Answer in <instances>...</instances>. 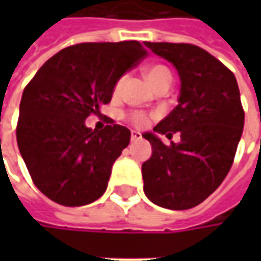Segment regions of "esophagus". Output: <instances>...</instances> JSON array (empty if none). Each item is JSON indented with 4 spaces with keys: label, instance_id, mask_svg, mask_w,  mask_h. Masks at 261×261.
I'll return each instance as SVG.
<instances>
[{
    "label": "esophagus",
    "instance_id": "esophagus-1",
    "mask_svg": "<svg viewBox=\"0 0 261 261\" xmlns=\"http://www.w3.org/2000/svg\"><path fill=\"white\" fill-rule=\"evenodd\" d=\"M141 139H142V135H141V132L132 130V134H130V141H132V142H138V141H141Z\"/></svg>",
    "mask_w": 261,
    "mask_h": 261
}]
</instances>
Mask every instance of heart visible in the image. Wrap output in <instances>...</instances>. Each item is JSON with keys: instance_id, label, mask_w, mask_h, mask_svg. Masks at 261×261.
I'll use <instances>...</instances> for the list:
<instances>
[{"instance_id": "heart-1", "label": "heart", "mask_w": 261, "mask_h": 261, "mask_svg": "<svg viewBox=\"0 0 261 261\" xmlns=\"http://www.w3.org/2000/svg\"><path fill=\"white\" fill-rule=\"evenodd\" d=\"M146 78H148V81H149V84L156 88V87L160 86H167L171 87V83H173V74H171V71L167 68L166 65H152L149 66L148 69H146ZM122 83H123V80H119L117 83H116L115 86V93H117L119 90H120V87H122ZM127 117V120L132 123L136 127H142V126H145L148 123V116L145 113H141V112H132V113H129V115L126 116Z\"/></svg>"}]
</instances>
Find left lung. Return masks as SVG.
I'll return each mask as SVG.
<instances>
[{
  "instance_id": "obj_1",
  "label": "left lung",
  "mask_w": 261,
  "mask_h": 261,
  "mask_svg": "<svg viewBox=\"0 0 261 261\" xmlns=\"http://www.w3.org/2000/svg\"><path fill=\"white\" fill-rule=\"evenodd\" d=\"M178 71V105L144 134L152 155L142 164L144 192L155 205L183 211L202 203L224 181L234 163L244 127L236 75L205 49L190 43L145 42ZM180 142L162 144L156 133Z\"/></svg>"
}]
</instances>
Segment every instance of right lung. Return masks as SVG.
<instances>
[{
    "label": "right lung",
    "mask_w": 261,
    "mask_h": 261,
    "mask_svg": "<svg viewBox=\"0 0 261 261\" xmlns=\"http://www.w3.org/2000/svg\"><path fill=\"white\" fill-rule=\"evenodd\" d=\"M148 55L136 40L78 43L47 59L25 86L17 144L36 187L64 206L97 200L130 130L112 119L101 130L86 126L110 103L116 83Z\"/></svg>",
    "instance_id": "add662e5"
}]
</instances>
